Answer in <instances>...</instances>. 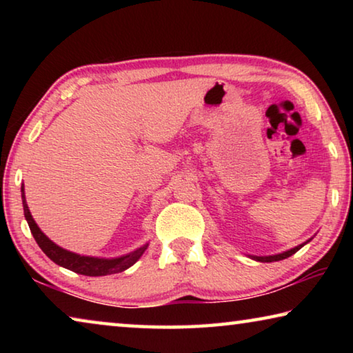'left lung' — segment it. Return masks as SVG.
Masks as SVG:
<instances>
[{
    "mask_svg": "<svg viewBox=\"0 0 353 353\" xmlns=\"http://www.w3.org/2000/svg\"><path fill=\"white\" fill-rule=\"evenodd\" d=\"M312 241V238H310V240H307L305 243H302V244H299V246H296V248H292V249H290V250H285V252H282V254H276V255H263V256H259V255H249L250 259L252 260H255V261H261V263H271V261H279V260H283V259H288V256H291L292 254H296L299 249L301 248H303L305 246L307 243H310Z\"/></svg>",
    "mask_w": 353,
    "mask_h": 353,
    "instance_id": "obj_1",
    "label": "left lung"
}]
</instances>
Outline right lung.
I'll list each match as a JSON object with an SVG mask.
<instances>
[{"instance_id":"add662e5","label":"right lung","mask_w":353,"mask_h":353,"mask_svg":"<svg viewBox=\"0 0 353 353\" xmlns=\"http://www.w3.org/2000/svg\"><path fill=\"white\" fill-rule=\"evenodd\" d=\"M21 201H23V210H25V218L29 224V229H31V234L35 238V241H37L40 249L43 250V252L50 256L56 265L65 268V270L82 274V276L99 277V276H109V274L126 271L128 268H130L139 261L140 256L145 254V250L149 246V243H146L139 249L132 250V252L121 256H115V259H101V256H88V255L74 254L71 252V250L57 246L54 241H51L50 238L40 230V227L34 221L31 212H29V207L26 204L25 185H21Z\"/></svg>"}]
</instances>
